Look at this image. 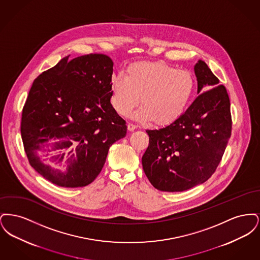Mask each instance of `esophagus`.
I'll use <instances>...</instances> for the list:
<instances>
[{
    "label": "esophagus",
    "instance_id": "34e87169",
    "mask_svg": "<svg viewBox=\"0 0 260 260\" xmlns=\"http://www.w3.org/2000/svg\"><path fill=\"white\" fill-rule=\"evenodd\" d=\"M136 128V125L135 124H132V123H128L127 124V129L129 131V132H133V131H135Z\"/></svg>",
    "mask_w": 260,
    "mask_h": 260
}]
</instances>
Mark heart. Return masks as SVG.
Wrapping results in <instances>:
<instances>
[{
  "label": "heart",
  "mask_w": 260,
  "mask_h": 260,
  "mask_svg": "<svg viewBox=\"0 0 260 260\" xmlns=\"http://www.w3.org/2000/svg\"><path fill=\"white\" fill-rule=\"evenodd\" d=\"M194 88V77L187 70L166 62H135L125 68L124 77L112 79L111 103L120 115L128 116L140 101L137 117L166 126L185 112Z\"/></svg>",
  "instance_id": "obj_1"
}]
</instances>
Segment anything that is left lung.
Listing matches in <instances>:
<instances>
[{
  "mask_svg": "<svg viewBox=\"0 0 260 260\" xmlns=\"http://www.w3.org/2000/svg\"><path fill=\"white\" fill-rule=\"evenodd\" d=\"M199 94L173 124L149 131L142 167L149 181L165 192H181L207 181L222 159L232 132L226 87L206 62L196 63Z\"/></svg>",
  "mask_w": 260,
  "mask_h": 260,
  "instance_id": "8db88e82",
  "label": "left lung"
}]
</instances>
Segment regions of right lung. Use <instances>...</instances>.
Here are the masks:
<instances>
[{"instance_id": "add662e5", "label": "right lung", "mask_w": 260, "mask_h": 260, "mask_svg": "<svg viewBox=\"0 0 260 260\" xmlns=\"http://www.w3.org/2000/svg\"><path fill=\"white\" fill-rule=\"evenodd\" d=\"M112 74L109 56L90 53L71 60L65 56L34 80L20 132L31 167L51 183L88 185L101 172L110 146L126 135L125 121L110 103ZM50 140L52 149L62 150L52 157L61 169L38 157Z\"/></svg>"}]
</instances>
